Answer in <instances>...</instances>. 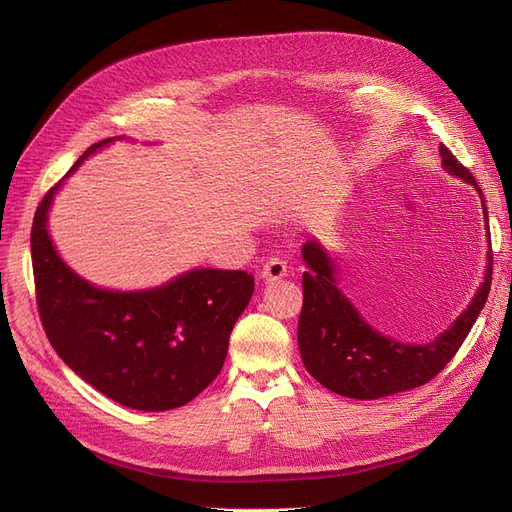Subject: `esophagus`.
I'll return each mask as SVG.
<instances>
[{"label": "esophagus", "mask_w": 512, "mask_h": 512, "mask_svg": "<svg viewBox=\"0 0 512 512\" xmlns=\"http://www.w3.org/2000/svg\"><path fill=\"white\" fill-rule=\"evenodd\" d=\"M286 274H288V265H286V261H282L278 257L267 259L265 265H263V270H261V278L265 282H276V280L284 278Z\"/></svg>", "instance_id": "1"}]
</instances>
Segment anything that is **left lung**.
I'll use <instances>...</instances> for the list:
<instances>
[{
    "label": "left lung",
    "mask_w": 512,
    "mask_h": 512,
    "mask_svg": "<svg viewBox=\"0 0 512 512\" xmlns=\"http://www.w3.org/2000/svg\"><path fill=\"white\" fill-rule=\"evenodd\" d=\"M442 168L473 184L479 193L488 230L486 274L469 307L452 326L425 344H407L382 334L338 286V265L317 240H307L301 253L307 265L303 274V311L299 317V351L307 371L328 390L357 400H378L390 394L419 388L446 367L456 355L492 286V245L486 199L471 172L440 145Z\"/></svg>",
    "instance_id": "8db88e82"
}]
</instances>
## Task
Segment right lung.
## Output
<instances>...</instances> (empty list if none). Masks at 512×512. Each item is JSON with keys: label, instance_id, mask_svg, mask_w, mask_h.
<instances>
[{"label": "right lung", "instance_id": "right-lung-1", "mask_svg": "<svg viewBox=\"0 0 512 512\" xmlns=\"http://www.w3.org/2000/svg\"><path fill=\"white\" fill-rule=\"evenodd\" d=\"M116 139L126 137L91 145L37 207V305L51 346L78 378L128 409L170 411L218 378L255 280L240 270L195 267L155 288L110 290L66 265L47 230L53 197L87 157Z\"/></svg>", "mask_w": 512, "mask_h": 512}]
</instances>
